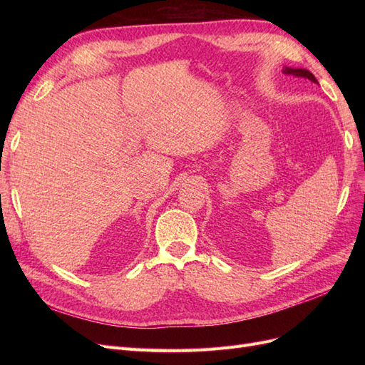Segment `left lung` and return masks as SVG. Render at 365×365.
I'll use <instances>...</instances> for the list:
<instances>
[{
    "instance_id": "1",
    "label": "left lung",
    "mask_w": 365,
    "mask_h": 365,
    "mask_svg": "<svg viewBox=\"0 0 365 365\" xmlns=\"http://www.w3.org/2000/svg\"><path fill=\"white\" fill-rule=\"evenodd\" d=\"M282 73H283V74H288V76L303 77V79H309V81L314 82V83H318V81L315 79V76H314L311 71H307V70H304V68H291V67H283Z\"/></svg>"
}]
</instances>
